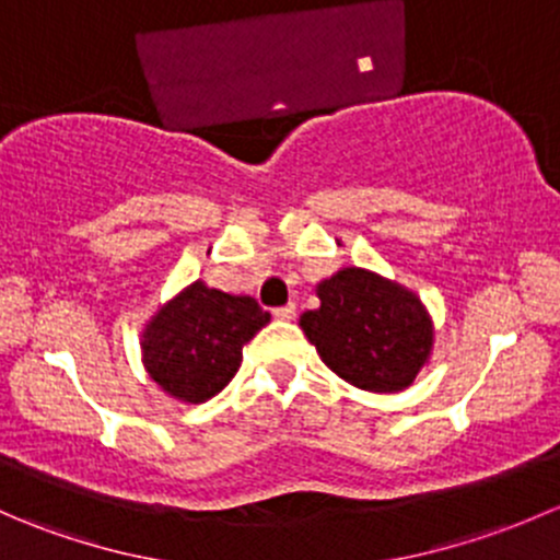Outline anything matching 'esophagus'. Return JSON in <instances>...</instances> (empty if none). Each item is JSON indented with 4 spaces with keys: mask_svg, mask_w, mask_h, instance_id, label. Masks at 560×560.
<instances>
[{
    "mask_svg": "<svg viewBox=\"0 0 560 560\" xmlns=\"http://www.w3.org/2000/svg\"><path fill=\"white\" fill-rule=\"evenodd\" d=\"M295 314H298L295 303H287V306H281V308H273V316H276V319H281V322H290V319H295Z\"/></svg>",
    "mask_w": 560,
    "mask_h": 560,
    "instance_id": "obj_1",
    "label": "esophagus"
}]
</instances>
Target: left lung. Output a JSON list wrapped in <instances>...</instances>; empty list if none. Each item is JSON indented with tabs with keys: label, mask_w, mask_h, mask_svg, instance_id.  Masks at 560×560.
<instances>
[{
	"label": "left lung",
	"mask_w": 560,
	"mask_h": 560,
	"mask_svg": "<svg viewBox=\"0 0 560 560\" xmlns=\"http://www.w3.org/2000/svg\"><path fill=\"white\" fill-rule=\"evenodd\" d=\"M319 308L301 327L322 363L369 393H400L433 352V319L420 298L365 268H341L316 284Z\"/></svg>",
	"instance_id": "1"
}]
</instances>
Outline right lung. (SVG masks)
<instances>
[{
  "instance_id": "1",
  "label": "right lung",
  "mask_w": 560,
  "mask_h": 560,
  "mask_svg": "<svg viewBox=\"0 0 560 560\" xmlns=\"http://www.w3.org/2000/svg\"><path fill=\"white\" fill-rule=\"evenodd\" d=\"M270 322L248 295H228L206 281L171 298L140 336L143 369L180 404H206L233 382L244 343Z\"/></svg>"
}]
</instances>
